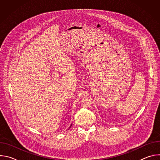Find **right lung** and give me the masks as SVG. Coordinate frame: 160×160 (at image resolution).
Listing matches in <instances>:
<instances>
[{"mask_svg":"<svg viewBox=\"0 0 160 160\" xmlns=\"http://www.w3.org/2000/svg\"><path fill=\"white\" fill-rule=\"evenodd\" d=\"M72 125H71V126H70V127H72Z\"/></svg>","mask_w":160,"mask_h":160,"instance_id":"right-lung-1","label":"right lung"}]
</instances>
